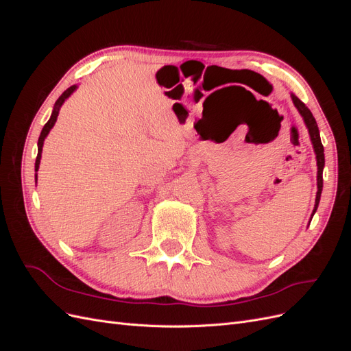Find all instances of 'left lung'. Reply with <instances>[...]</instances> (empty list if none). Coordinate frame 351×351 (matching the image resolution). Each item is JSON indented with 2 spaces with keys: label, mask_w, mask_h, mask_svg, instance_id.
<instances>
[{
  "label": "left lung",
  "mask_w": 351,
  "mask_h": 351,
  "mask_svg": "<svg viewBox=\"0 0 351 351\" xmlns=\"http://www.w3.org/2000/svg\"><path fill=\"white\" fill-rule=\"evenodd\" d=\"M293 102L295 105V108L299 110V112L302 114L303 120L309 129V134H311V141L313 143L315 152H316V161H317V193H316V204H315V209L313 214L317 209V205H319L321 200V193H322V186H324V178H322V171H324V165H325V155H324V146L321 142V136H319V129H317V124L315 117L312 115L311 110L306 107V105L295 97V95H291Z\"/></svg>",
  "instance_id": "left-lung-1"
}]
</instances>
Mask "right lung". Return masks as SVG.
Instances as JSON below:
<instances>
[{"label": "right lung", "instance_id": "add662e5", "mask_svg": "<svg viewBox=\"0 0 351 351\" xmlns=\"http://www.w3.org/2000/svg\"><path fill=\"white\" fill-rule=\"evenodd\" d=\"M74 90H76V84H74V86H70L67 90L62 92V95H61V97H60V98L57 99V102H56V107H54V111H52V114H51V119L48 120V123L44 125V129H42V132H40L39 141H38V156H36V162H35V171H38V168H39L40 154H42V146H44V141H45V137L48 136L49 130L52 129V127H54V124H56V121H57L60 107L62 105V102H64Z\"/></svg>", "mask_w": 351, "mask_h": 351}]
</instances>
